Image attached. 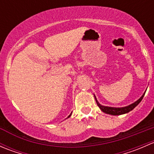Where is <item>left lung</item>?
<instances>
[{
  "instance_id": "1",
  "label": "left lung",
  "mask_w": 154,
  "mask_h": 154,
  "mask_svg": "<svg viewBox=\"0 0 154 154\" xmlns=\"http://www.w3.org/2000/svg\"><path fill=\"white\" fill-rule=\"evenodd\" d=\"M145 93H144L143 95L140 97L138 100H136L135 103H132V104L129 105V106H125V107H110V106H102L99 103V102L97 100V98L94 96V98H95L96 103H97V106H99V108L101 109V111H103V112L106 113V114H109V115H112V116H119V115H122V114H125V113L129 112L131 110H133V109L135 108L143 99V97Z\"/></svg>"
}]
</instances>
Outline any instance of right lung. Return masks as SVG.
Returning a JSON list of instances; mask_svg holds the SVG:
<instances>
[{"instance_id":"add662e5","label":"right lung","mask_w":154,"mask_h":154,"mask_svg":"<svg viewBox=\"0 0 154 154\" xmlns=\"http://www.w3.org/2000/svg\"><path fill=\"white\" fill-rule=\"evenodd\" d=\"M71 114H70V115H69V116H68V118H69V117H70V116H71Z\"/></svg>"}]
</instances>
